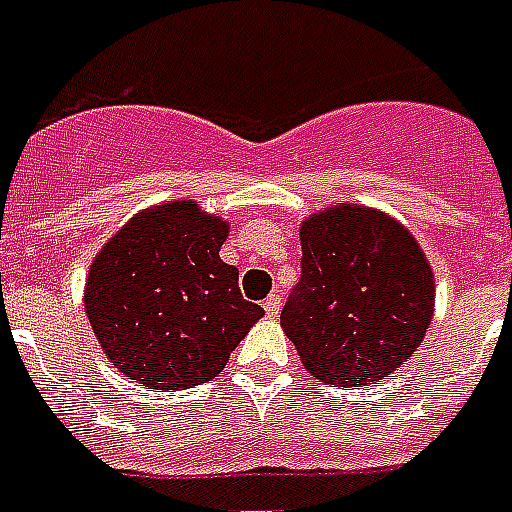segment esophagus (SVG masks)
Returning <instances> with one entry per match:
<instances>
[{
	"mask_svg": "<svg viewBox=\"0 0 512 512\" xmlns=\"http://www.w3.org/2000/svg\"><path fill=\"white\" fill-rule=\"evenodd\" d=\"M282 309V296L280 293H272V296H267V301H264V312H267V317H277Z\"/></svg>",
	"mask_w": 512,
	"mask_h": 512,
	"instance_id": "34e87169",
	"label": "esophagus"
}]
</instances>
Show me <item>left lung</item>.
<instances>
[{
    "label": "left lung",
    "mask_w": 512,
    "mask_h": 512,
    "mask_svg": "<svg viewBox=\"0 0 512 512\" xmlns=\"http://www.w3.org/2000/svg\"><path fill=\"white\" fill-rule=\"evenodd\" d=\"M301 251V280L280 322L314 378L365 386L418 351L433 317V275L402 224L343 203L304 222Z\"/></svg>",
    "instance_id": "1"
}]
</instances>
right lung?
I'll return each mask as SVG.
<instances>
[{"instance_id":"right-lung-1","label":"right lung","mask_w":512,"mask_h":512,"mask_svg":"<svg viewBox=\"0 0 512 512\" xmlns=\"http://www.w3.org/2000/svg\"><path fill=\"white\" fill-rule=\"evenodd\" d=\"M227 224L179 200L134 216L89 269L87 314L124 378L182 391L216 378L264 309L219 259Z\"/></svg>"}]
</instances>
